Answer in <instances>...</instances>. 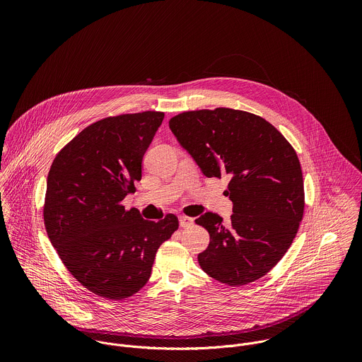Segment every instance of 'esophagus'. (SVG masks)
Segmentation results:
<instances>
[{
	"label": "esophagus",
	"mask_w": 362,
	"mask_h": 362,
	"mask_svg": "<svg viewBox=\"0 0 362 362\" xmlns=\"http://www.w3.org/2000/svg\"><path fill=\"white\" fill-rule=\"evenodd\" d=\"M179 223L182 228H190L193 225V219L187 218V216H180L179 218Z\"/></svg>",
	"instance_id": "1"
}]
</instances>
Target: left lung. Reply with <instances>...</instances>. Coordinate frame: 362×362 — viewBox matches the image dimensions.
<instances>
[{
	"instance_id": "1",
	"label": "left lung",
	"mask_w": 362,
	"mask_h": 362,
	"mask_svg": "<svg viewBox=\"0 0 362 362\" xmlns=\"http://www.w3.org/2000/svg\"><path fill=\"white\" fill-rule=\"evenodd\" d=\"M169 127L206 177L230 179L229 223L212 212L194 221L211 236L197 255L200 268L229 286L261 279L282 259L303 216L295 148L261 116L226 107L183 112Z\"/></svg>"
}]
</instances>
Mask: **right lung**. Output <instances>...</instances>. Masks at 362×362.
I'll use <instances>...</instances> for the list:
<instances>
[{
  "instance_id": "obj_1",
  "label": "right lung",
  "mask_w": 362,
  "mask_h": 362,
  "mask_svg": "<svg viewBox=\"0 0 362 362\" xmlns=\"http://www.w3.org/2000/svg\"><path fill=\"white\" fill-rule=\"evenodd\" d=\"M165 113L101 119L70 140L49 168L42 216L69 272L90 292L120 300L148 281L158 249L179 228L126 211L123 199L141 179V160Z\"/></svg>"
}]
</instances>
